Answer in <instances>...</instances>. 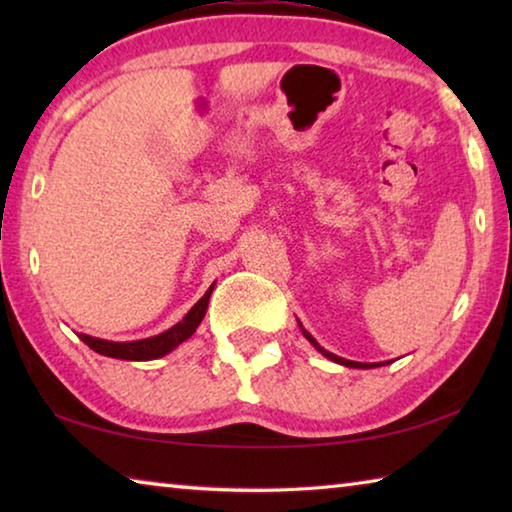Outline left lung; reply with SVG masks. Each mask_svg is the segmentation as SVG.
Returning <instances> with one entry per match:
<instances>
[{
    "label": "left lung",
    "instance_id": "left-lung-1",
    "mask_svg": "<svg viewBox=\"0 0 512 512\" xmlns=\"http://www.w3.org/2000/svg\"><path fill=\"white\" fill-rule=\"evenodd\" d=\"M302 334L307 336V341H309V343H314V348H316L318 352H323L327 359H332V361H336V363H341V366H350V368H375V366H379V363H359V361H348V359H341V357H336V354H332V352H327V350L320 348V345L316 343L314 336H311V334L307 332V329H302Z\"/></svg>",
    "mask_w": 512,
    "mask_h": 512
}]
</instances>
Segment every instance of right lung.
Instances as JSON below:
<instances>
[{
    "label": "right lung",
    "mask_w": 512,
    "mask_h": 512,
    "mask_svg": "<svg viewBox=\"0 0 512 512\" xmlns=\"http://www.w3.org/2000/svg\"><path fill=\"white\" fill-rule=\"evenodd\" d=\"M212 289H214V284L205 291V296L187 311V316L180 320V323L167 329V332L151 336V339L131 341V343H112V341L94 339V336H88V334H79V336L85 345H90L94 352L103 354V357L126 359V361H149V359L164 357V354L171 352L173 348H178L183 341H187L189 336L196 332V327L201 325V320L207 311V302H210Z\"/></svg>",
    "instance_id": "1"
}]
</instances>
